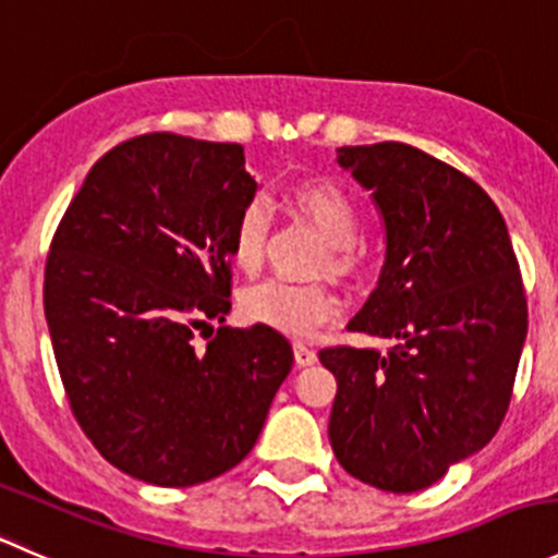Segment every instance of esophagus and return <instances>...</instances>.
Here are the masks:
<instances>
[{"label":"esophagus","instance_id":"esophagus-1","mask_svg":"<svg viewBox=\"0 0 558 558\" xmlns=\"http://www.w3.org/2000/svg\"><path fill=\"white\" fill-rule=\"evenodd\" d=\"M292 352H295L298 366H312V363L317 361V352H314L312 347L303 344V341H295V344H292Z\"/></svg>","mask_w":558,"mask_h":558}]
</instances>
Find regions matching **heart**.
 <instances>
[{
    "instance_id": "1",
    "label": "heart",
    "mask_w": 558,
    "mask_h": 558,
    "mask_svg": "<svg viewBox=\"0 0 558 558\" xmlns=\"http://www.w3.org/2000/svg\"><path fill=\"white\" fill-rule=\"evenodd\" d=\"M292 211L319 230L330 244V266L336 271H350L355 266L352 239L357 233V208L341 186L323 179L298 181L287 190ZM268 235V211L260 197H252L241 206L230 233V255L241 271H255L263 260ZM241 308L257 325L290 336H312L328 323L339 308V298L323 281L266 279L246 287Z\"/></svg>"
}]
</instances>
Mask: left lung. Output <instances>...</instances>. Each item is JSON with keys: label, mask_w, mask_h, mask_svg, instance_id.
<instances>
[{"label": "left lung", "mask_w": 558, "mask_h": 558, "mask_svg": "<svg viewBox=\"0 0 558 558\" xmlns=\"http://www.w3.org/2000/svg\"><path fill=\"white\" fill-rule=\"evenodd\" d=\"M383 217L379 281L328 347V437L339 464L393 494L434 485L501 426L526 341V295L499 208L469 175L407 143L336 148Z\"/></svg>", "instance_id": "left-lung-1"}]
</instances>
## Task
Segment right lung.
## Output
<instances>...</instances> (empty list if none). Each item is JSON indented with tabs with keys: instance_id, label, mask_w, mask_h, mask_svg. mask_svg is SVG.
I'll list each match as a JSON object with an SVG mask.
<instances>
[{
	"instance_id": "right-lung-1",
	"label": "right lung",
	"mask_w": 558,
	"mask_h": 558,
	"mask_svg": "<svg viewBox=\"0 0 558 558\" xmlns=\"http://www.w3.org/2000/svg\"><path fill=\"white\" fill-rule=\"evenodd\" d=\"M257 181L244 146L151 132L94 162L46 263V319L70 407L116 469L162 488L250 456L292 368L266 325L230 312V233Z\"/></svg>"
}]
</instances>
